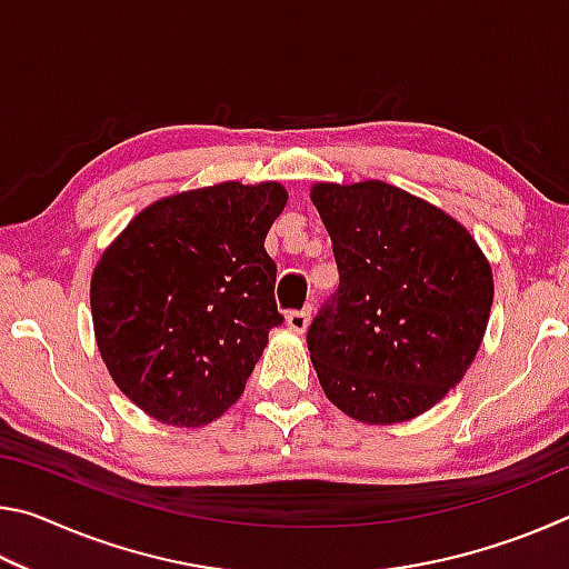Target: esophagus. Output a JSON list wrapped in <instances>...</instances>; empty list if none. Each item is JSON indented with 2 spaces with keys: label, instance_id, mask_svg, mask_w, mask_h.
I'll return each mask as SVG.
<instances>
[{
  "label": "esophagus",
  "instance_id": "obj_1",
  "mask_svg": "<svg viewBox=\"0 0 569 569\" xmlns=\"http://www.w3.org/2000/svg\"><path fill=\"white\" fill-rule=\"evenodd\" d=\"M286 323L288 329L296 331V333H303L308 329V323H311V306L301 308V311H291L286 316Z\"/></svg>",
  "mask_w": 569,
  "mask_h": 569
}]
</instances>
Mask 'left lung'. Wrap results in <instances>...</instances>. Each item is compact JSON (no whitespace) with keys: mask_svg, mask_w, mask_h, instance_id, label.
<instances>
[{"mask_svg":"<svg viewBox=\"0 0 569 569\" xmlns=\"http://www.w3.org/2000/svg\"><path fill=\"white\" fill-rule=\"evenodd\" d=\"M339 291L308 329L333 407L363 423L409 421L465 379L492 311V266L445 210L383 180L313 182Z\"/></svg>","mask_w":569,"mask_h":569,"instance_id":"left-lung-1","label":"left lung"}]
</instances>
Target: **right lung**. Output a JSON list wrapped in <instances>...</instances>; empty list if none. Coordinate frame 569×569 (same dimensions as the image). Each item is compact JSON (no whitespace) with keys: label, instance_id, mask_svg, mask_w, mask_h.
Instances as JSON below:
<instances>
[{"label":"right lung","instance_id":"1","mask_svg":"<svg viewBox=\"0 0 569 569\" xmlns=\"http://www.w3.org/2000/svg\"><path fill=\"white\" fill-rule=\"evenodd\" d=\"M288 192L238 180L140 210L90 281L94 341L134 407L170 427H206L233 407L283 323L266 236Z\"/></svg>","mask_w":569,"mask_h":569}]
</instances>
